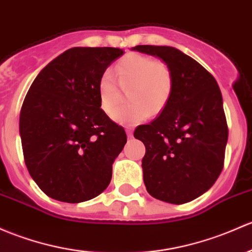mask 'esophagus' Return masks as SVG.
<instances>
[{"label":"esophagus","mask_w":252,"mask_h":252,"mask_svg":"<svg viewBox=\"0 0 252 252\" xmlns=\"http://www.w3.org/2000/svg\"><path fill=\"white\" fill-rule=\"evenodd\" d=\"M126 135H128V137H133V129H126Z\"/></svg>","instance_id":"34e87169"}]
</instances>
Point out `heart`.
<instances>
[{
  "label": "heart",
  "instance_id": "b5f03b06",
  "mask_svg": "<svg viewBox=\"0 0 252 252\" xmlns=\"http://www.w3.org/2000/svg\"><path fill=\"white\" fill-rule=\"evenodd\" d=\"M119 84L128 89L130 104L116 108L113 121L124 126H136L150 116L158 112L168 100L173 89V72L163 62L140 53H129L119 60L117 68ZM100 107L106 115H111L121 99V92L116 83L112 68H106L97 82Z\"/></svg>",
  "mask_w": 252,
  "mask_h": 252
}]
</instances>
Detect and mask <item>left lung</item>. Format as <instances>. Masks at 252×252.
Masks as SVG:
<instances>
[{
	"mask_svg": "<svg viewBox=\"0 0 252 252\" xmlns=\"http://www.w3.org/2000/svg\"><path fill=\"white\" fill-rule=\"evenodd\" d=\"M133 50L159 58L173 72V89L160 115L134 133L146 147L145 186L156 199L190 202L215 184L223 168L228 128L221 91L210 72L174 47Z\"/></svg>",
	"mask_w": 252,
	"mask_h": 252,
	"instance_id": "obj_1",
	"label": "left lung"
}]
</instances>
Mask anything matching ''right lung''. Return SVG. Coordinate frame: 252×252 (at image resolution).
I'll list each match as a JSON object with an SVG mask.
<instances>
[{"mask_svg":"<svg viewBox=\"0 0 252 252\" xmlns=\"http://www.w3.org/2000/svg\"><path fill=\"white\" fill-rule=\"evenodd\" d=\"M123 54L111 47L67 49L37 75L26 94L19 121L24 159L53 199L86 202L110 185L126 135L100 108L97 82Z\"/></svg>","mask_w":252,"mask_h":252,"instance_id":"1","label":"right lung"}]
</instances>
